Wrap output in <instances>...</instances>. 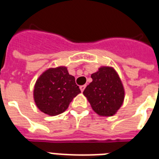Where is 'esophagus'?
<instances>
[{"label":"esophagus","instance_id":"1","mask_svg":"<svg viewBox=\"0 0 159 159\" xmlns=\"http://www.w3.org/2000/svg\"><path fill=\"white\" fill-rule=\"evenodd\" d=\"M85 87H86V85H81L80 87V90L82 91V92H83V91L84 90V89H85Z\"/></svg>","mask_w":159,"mask_h":159}]
</instances>
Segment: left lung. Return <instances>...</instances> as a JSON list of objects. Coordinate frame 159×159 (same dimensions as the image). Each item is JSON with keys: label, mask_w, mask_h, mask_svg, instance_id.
I'll return each mask as SVG.
<instances>
[{"label": "left lung", "mask_w": 159, "mask_h": 159, "mask_svg": "<svg viewBox=\"0 0 159 159\" xmlns=\"http://www.w3.org/2000/svg\"><path fill=\"white\" fill-rule=\"evenodd\" d=\"M93 81L84 90L93 111L112 116L123 104L124 89L118 74L111 67H100L91 75Z\"/></svg>", "instance_id": "left-lung-1"}]
</instances>
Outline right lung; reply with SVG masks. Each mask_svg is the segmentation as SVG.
Listing matches in <instances>:
<instances>
[{
	"instance_id": "obj_1",
	"label": "right lung",
	"mask_w": 159,
	"mask_h": 159,
	"mask_svg": "<svg viewBox=\"0 0 159 159\" xmlns=\"http://www.w3.org/2000/svg\"><path fill=\"white\" fill-rule=\"evenodd\" d=\"M80 93L75 79L66 67L49 69L36 81L34 99L38 109L55 116L66 111L72 99Z\"/></svg>"
}]
</instances>
